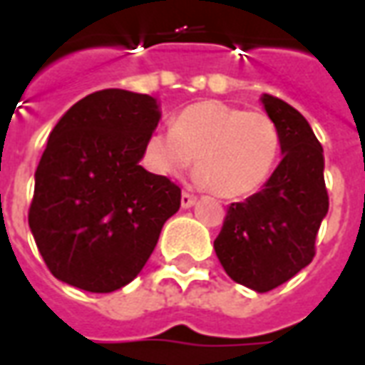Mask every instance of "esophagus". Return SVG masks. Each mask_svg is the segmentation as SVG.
<instances>
[{"label": "esophagus", "instance_id": "1", "mask_svg": "<svg viewBox=\"0 0 365 365\" xmlns=\"http://www.w3.org/2000/svg\"><path fill=\"white\" fill-rule=\"evenodd\" d=\"M195 201H197V197H195V195H191V193H187V191H183V193H182V207H183V209H190V207L193 205Z\"/></svg>", "mask_w": 365, "mask_h": 365}]
</instances>
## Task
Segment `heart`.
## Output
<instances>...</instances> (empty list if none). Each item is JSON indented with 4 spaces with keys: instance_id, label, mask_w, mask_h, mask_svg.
I'll use <instances>...</instances> for the list:
<instances>
[{
    "instance_id": "1",
    "label": "heart",
    "mask_w": 365,
    "mask_h": 365,
    "mask_svg": "<svg viewBox=\"0 0 365 365\" xmlns=\"http://www.w3.org/2000/svg\"><path fill=\"white\" fill-rule=\"evenodd\" d=\"M279 144V130L266 113L209 99L178 113L172 130L152 133L144 162L154 174L178 178L195 160L201 185L221 197H246L266 183Z\"/></svg>"
}]
</instances>
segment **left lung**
<instances>
[{
  "label": "left lung",
  "mask_w": 365,
  "mask_h": 365,
  "mask_svg": "<svg viewBox=\"0 0 365 365\" xmlns=\"http://www.w3.org/2000/svg\"><path fill=\"white\" fill-rule=\"evenodd\" d=\"M260 101L279 130L283 158L258 193L229 205L215 252L230 279L266 293L311 264L329 193L322 146L305 117L268 93Z\"/></svg>",
  "instance_id": "left-lung-1"
}]
</instances>
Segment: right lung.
Wrapping results in <instances>:
<instances>
[{
    "label": "right lung",
    "instance_id": "right-lung-1",
    "mask_svg": "<svg viewBox=\"0 0 365 365\" xmlns=\"http://www.w3.org/2000/svg\"><path fill=\"white\" fill-rule=\"evenodd\" d=\"M162 117L146 93L103 90L68 109L35 172L29 227L60 282L111 293L140 274L182 190L140 166Z\"/></svg>",
    "mask_w": 365,
    "mask_h": 365
}]
</instances>
